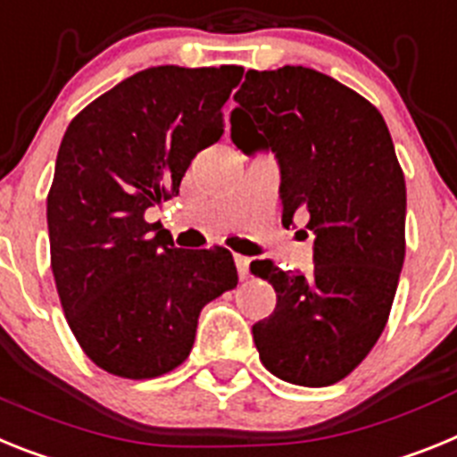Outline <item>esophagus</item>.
<instances>
[{"label":"esophagus","mask_w":457,"mask_h":457,"mask_svg":"<svg viewBox=\"0 0 457 457\" xmlns=\"http://www.w3.org/2000/svg\"><path fill=\"white\" fill-rule=\"evenodd\" d=\"M234 264H237V273H239L241 280H245V278H248V267H251V260H248V257L234 255Z\"/></svg>","instance_id":"obj_1"}]
</instances>
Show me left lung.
Listing matches in <instances>:
<instances>
[{"mask_svg":"<svg viewBox=\"0 0 457 457\" xmlns=\"http://www.w3.org/2000/svg\"><path fill=\"white\" fill-rule=\"evenodd\" d=\"M232 142L271 152L283 225L308 216L312 273L251 264L276 289V311L253 324L269 372L328 386L366 359L386 327L404 262L407 188L379 110L305 66L248 71L234 94Z\"/></svg>","mask_w":457,"mask_h":457,"instance_id":"obj_1","label":"left lung"}]
</instances>
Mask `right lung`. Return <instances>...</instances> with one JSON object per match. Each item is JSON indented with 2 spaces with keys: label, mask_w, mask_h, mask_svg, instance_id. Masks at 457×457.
Masks as SVG:
<instances>
[{
  "label": "right lung",
  "mask_w": 457,
  "mask_h": 457,
  "mask_svg": "<svg viewBox=\"0 0 457 457\" xmlns=\"http://www.w3.org/2000/svg\"><path fill=\"white\" fill-rule=\"evenodd\" d=\"M241 66H154L73 119L47 195L50 260L62 308L98 368L149 379L184 363L200 311L237 287L225 248H174L145 213L179 193L197 152L223 135Z\"/></svg>",
  "instance_id": "add662e5"
}]
</instances>
